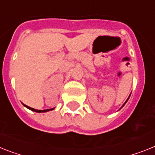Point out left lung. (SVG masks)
<instances>
[{"instance_id": "left-lung-1", "label": "left lung", "mask_w": 155, "mask_h": 155, "mask_svg": "<svg viewBox=\"0 0 155 155\" xmlns=\"http://www.w3.org/2000/svg\"><path fill=\"white\" fill-rule=\"evenodd\" d=\"M128 98H129V97H128ZM128 99H127V101H128ZM127 101H126V102H125V103H126V102H127ZM125 103H124V104H125ZM124 105H123V106H124Z\"/></svg>"}]
</instances>
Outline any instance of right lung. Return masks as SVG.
I'll use <instances>...</instances> for the list:
<instances>
[{"mask_svg":"<svg viewBox=\"0 0 155 155\" xmlns=\"http://www.w3.org/2000/svg\"><path fill=\"white\" fill-rule=\"evenodd\" d=\"M24 106H26V107H27V108H28V109H29V110H32V111L37 112V113H45V112H47V111H49V110H53V109H49V110H35V109H34V108L29 107V106H26V105H24Z\"/></svg>","mask_w":155,"mask_h":155,"instance_id":"1","label":"right lung"}]
</instances>
